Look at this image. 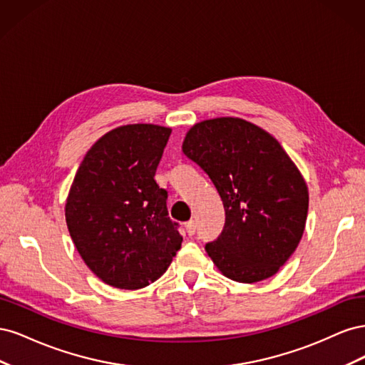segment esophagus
I'll list each match as a JSON object with an SVG mask.
<instances>
[{
  "label": "esophagus",
  "instance_id": "esophagus-1",
  "mask_svg": "<svg viewBox=\"0 0 365 365\" xmlns=\"http://www.w3.org/2000/svg\"><path fill=\"white\" fill-rule=\"evenodd\" d=\"M184 227H185L187 235H189V236H193V235H195V231H196V225H195L193 220H189V222H185V224H184Z\"/></svg>",
  "mask_w": 365,
  "mask_h": 365
}]
</instances>
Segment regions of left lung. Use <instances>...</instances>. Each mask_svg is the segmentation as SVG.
<instances>
[{
	"instance_id": "1",
	"label": "left lung",
	"mask_w": 365,
	"mask_h": 365,
	"mask_svg": "<svg viewBox=\"0 0 365 365\" xmlns=\"http://www.w3.org/2000/svg\"><path fill=\"white\" fill-rule=\"evenodd\" d=\"M184 155L208 175L222 200V233L205 245L225 277L269 279L300 244L309 192L302 172L269 132L239 117L200 121L187 130Z\"/></svg>"
}]
</instances>
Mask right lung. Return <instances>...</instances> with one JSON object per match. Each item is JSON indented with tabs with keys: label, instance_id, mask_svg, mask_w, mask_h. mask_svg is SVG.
Segmentation results:
<instances>
[{
	"label": "right lung",
	"instance_id": "1",
	"mask_svg": "<svg viewBox=\"0 0 365 365\" xmlns=\"http://www.w3.org/2000/svg\"><path fill=\"white\" fill-rule=\"evenodd\" d=\"M170 128L118 126L98 138L77 169L65 220L81 257L98 279L118 289L158 280L181 248L168 192L153 180Z\"/></svg>",
	"mask_w": 365,
	"mask_h": 365
}]
</instances>
